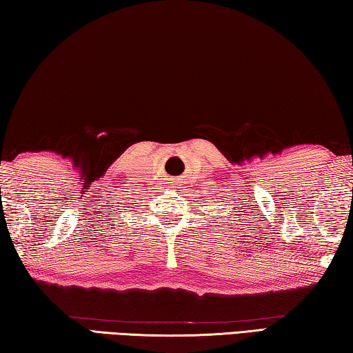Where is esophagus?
I'll return each instance as SVG.
<instances>
[{
	"mask_svg": "<svg viewBox=\"0 0 353 353\" xmlns=\"http://www.w3.org/2000/svg\"><path fill=\"white\" fill-rule=\"evenodd\" d=\"M173 183H175V181H173ZM172 188H176V184H172Z\"/></svg>",
	"mask_w": 353,
	"mask_h": 353,
	"instance_id": "1",
	"label": "esophagus"
}]
</instances>
